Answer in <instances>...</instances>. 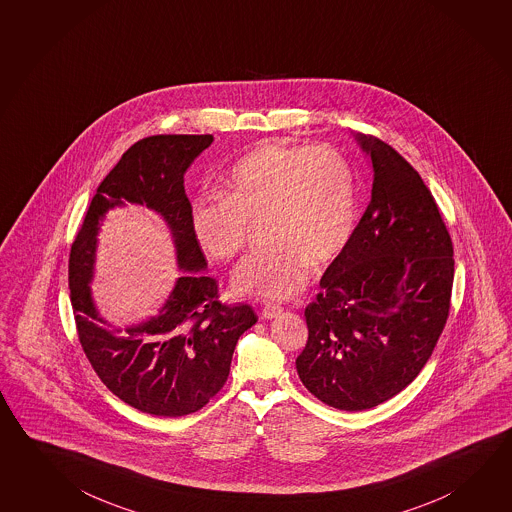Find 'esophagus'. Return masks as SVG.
<instances>
[{"mask_svg":"<svg viewBox=\"0 0 512 512\" xmlns=\"http://www.w3.org/2000/svg\"><path fill=\"white\" fill-rule=\"evenodd\" d=\"M281 312H283V308L278 303H265V307L261 310V316L265 317V319H274V317L281 316Z\"/></svg>","mask_w":512,"mask_h":512,"instance_id":"esophagus-1","label":"esophagus"}]
</instances>
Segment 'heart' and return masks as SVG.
I'll use <instances>...</instances> for the list:
<instances>
[{"mask_svg": "<svg viewBox=\"0 0 512 512\" xmlns=\"http://www.w3.org/2000/svg\"><path fill=\"white\" fill-rule=\"evenodd\" d=\"M222 202L196 205L191 227L202 251L229 261L247 243V223L265 222L267 249L252 252L233 272L240 296L289 298L350 242L357 222L354 169L330 146L289 148L265 142L234 164Z\"/></svg>", "mask_w": 512, "mask_h": 512, "instance_id": "heart-1", "label": "heart"}]
</instances>
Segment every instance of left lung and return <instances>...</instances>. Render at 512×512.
I'll use <instances>...</instances> for the list:
<instances>
[{
  "label": "left lung",
  "instance_id": "8db88e82",
  "mask_svg": "<svg viewBox=\"0 0 512 512\" xmlns=\"http://www.w3.org/2000/svg\"><path fill=\"white\" fill-rule=\"evenodd\" d=\"M372 164L370 204L305 308L299 379L332 408L363 411L419 375L449 316L453 243L437 202L406 158L354 135Z\"/></svg>",
  "mask_w": 512,
  "mask_h": 512
}]
</instances>
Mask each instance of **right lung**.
Segmentation results:
<instances>
[{
	"label": "right lung",
	"instance_id": "1",
	"mask_svg": "<svg viewBox=\"0 0 512 512\" xmlns=\"http://www.w3.org/2000/svg\"><path fill=\"white\" fill-rule=\"evenodd\" d=\"M213 135H155L131 146L92 198L68 261L75 326L106 388L139 411L184 417L204 408L229 377L240 335L256 325L249 305H222L196 242L184 175ZM144 204L169 225L183 272L157 317L117 329L100 316L89 289L96 236L108 210Z\"/></svg>",
	"mask_w": 512,
	"mask_h": 512
}]
</instances>
